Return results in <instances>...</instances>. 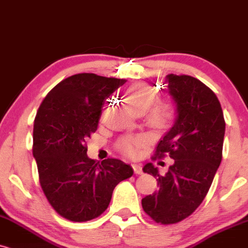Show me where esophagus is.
<instances>
[{
	"mask_svg": "<svg viewBox=\"0 0 248 248\" xmlns=\"http://www.w3.org/2000/svg\"><path fill=\"white\" fill-rule=\"evenodd\" d=\"M132 168H133V170H134V173H137V175H141V173H142V168H141V166H140V164L133 163L132 164Z\"/></svg>",
	"mask_w": 248,
	"mask_h": 248,
	"instance_id": "esophagus-1",
	"label": "esophagus"
}]
</instances>
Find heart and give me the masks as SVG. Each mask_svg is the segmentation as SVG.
<instances>
[{
    "mask_svg": "<svg viewBox=\"0 0 248 248\" xmlns=\"http://www.w3.org/2000/svg\"><path fill=\"white\" fill-rule=\"evenodd\" d=\"M124 97L127 105L133 109L134 112L147 111L155 101V91L151 85L145 82H137L125 91ZM173 112V107L171 103H163V105L155 106L151 110V121L154 124L161 125L169 121ZM143 140L141 138H133L129 137L125 138L119 143V149L124 154L129 156H137L139 153L140 146L142 145Z\"/></svg>",
    "mask_w": 248,
    "mask_h": 248,
    "instance_id": "obj_1",
    "label": "heart"
}]
</instances>
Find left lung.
I'll return each mask as SVG.
<instances>
[{"mask_svg": "<svg viewBox=\"0 0 248 248\" xmlns=\"http://www.w3.org/2000/svg\"><path fill=\"white\" fill-rule=\"evenodd\" d=\"M164 84L176 105V118L155 156L168 154L173 164L163 176L153 163L143 167V172L156 178L158 191L141 204L155 222L173 224L191 215L208 193L222 161L225 122L217 96L197 78L171 73Z\"/></svg>", "mask_w": 248, "mask_h": 248, "instance_id": "8db88e82", "label": "left lung"}]
</instances>
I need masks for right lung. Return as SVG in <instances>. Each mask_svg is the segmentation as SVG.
Masks as SVG:
<instances>
[{"instance_id":"1","label":"right lung","mask_w":248,"mask_h":248,"mask_svg":"<svg viewBox=\"0 0 248 248\" xmlns=\"http://www.w3.org/2000/svg\"><path fill=\"white\" fill-rule=\"evenodd\" d=\"M125 79L78 73L57 84L39 107L33 156L42 191L64 218L86 222L108 208L112 191L133 169L118 158L87 156L86 140L97 129L106 99Z\"/></svg>"}]
</instances>
